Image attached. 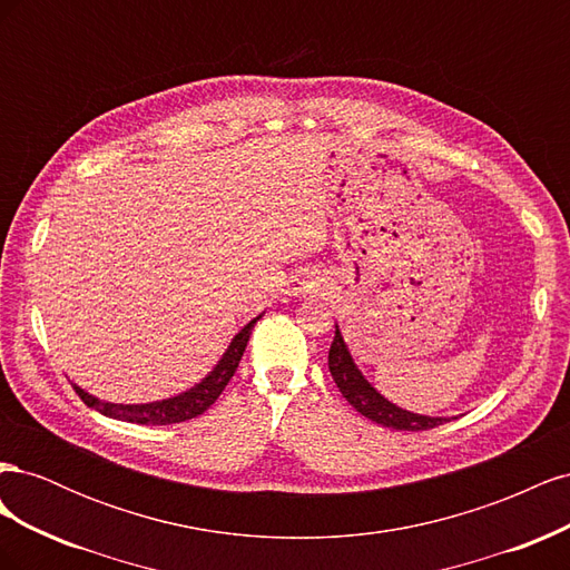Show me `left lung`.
Returning <instances> with one entry per match:
<instances>
[{
  "label": "left lung",
  "instance_id": "8db88e82",
  "mask_svg": "<svg viewBox=\"0 0 570 570\" xmlns=\"http://www.w3.org/2000/svg\"><path fill=\"white\" fill-rule=\"evenodd\" d=\"M327 368H331L333 381L340 387L344 400H347L361 416H366L385 428L411 430V433H416V430L438 428L446 421V419L421 416V413H411L387 402L385 396L377 392L356 368L337 325H335V340L331 344V352H327Z\"/></svg>",
  "mask_w": 570,
  "mask_h": 570
}]
</instances>
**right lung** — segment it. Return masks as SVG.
I'll list each match as a JSON object with an SVG mask.
<instances>
[{
	"label": "right lung",
	"instance_id": "1",
	"mask_svg": "<svg viewBox=\"0 0 570 570\" xmlns=\"http://www.w3.org/2000/svg\"><path fill=\"white\" fill-rule=\"evenodd\" d=\"M258 318L262 316L249 321L243 331L233 337L230 347L218 361V366L209 375H206L199 385H195L193 390H187L178 396H170V400L151 402V404H111V402H99L97 396L80 390L78 385H73V390L90 409L105 413V416H109V419H118V421L140 423V425H170V423H183L189 419H197L199 413H204L218 400L220 392L226 390V385L230 383V377L237 371L239 358H243V354H245L249 335L254 331V323Z\"/></svg>",
	"mask_w": 570,
	"mask_h": 570
}]
</instances>
